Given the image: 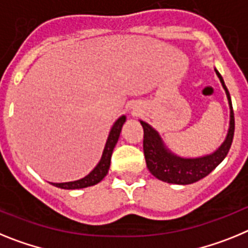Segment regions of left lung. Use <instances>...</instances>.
<instances>
[{"mask_svg":"<svg viewBox=\"0 0 248 248\" xmlns=\"http://www.w3.org/2000/svg\"><path fill=\"white\" fill-rule=\"evenodd\" d=\"M215 71L219 78V82L222 83L230 105V127H228L227 136L222 145L215 152L196 158H185L177 156L166 147L160 133L154 127L146 124L145 121H140L143 127V154H145L147 169L155 177L163 182L176 185H189L197 182L214 171L227 156L233 140L234 116L230 92L226 87L225 81L216 68Z\"/></svg>","mask_w":248,"mask_h":248,"instance_id":"left-lung-1","label":"left lung"}]
</instances>
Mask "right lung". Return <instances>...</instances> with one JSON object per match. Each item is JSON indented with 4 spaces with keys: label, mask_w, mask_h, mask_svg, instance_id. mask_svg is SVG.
I'll return each mask as SVG.
<instances>
[{
    "label": "right lung",
    "mask_w": 248,
    "mask_h": 248,
    "mask_svg": "<svg viewBox=\"0 0 248 248\" xmlns=\"http://www.w3.org/2000/svg\"><path fill=\"white\" fill-rule=\"evenodd\" d=\"M126 122V116H121L118 118L117 121L113 124L111 131H109L108 139L106 141V145L103 148L102 157H101L100 162L97 163V166L92 170L87 176H85L81 180L77 181H71V182H63V184H52L53 186L60 187V188L63 189H77V188H85V187L93 186V185L98 184L103 180V177L107 175L108 172L109 165H111V156L112 152H113V148H115L116 143L118 141V137H120V133H121L122 126Z\"/></svg>",
    "instance_id": "right-lung-1"
}]
</instances>
